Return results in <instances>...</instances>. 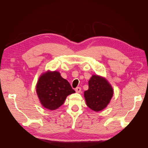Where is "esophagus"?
<instances>
[{"instance_id":"esophagus-1","label":"esophagus","mask_w":148,"mask_h":148,"mask_svg":"<svg viewBox=\"0 0 148 148\" xmlns=\"http://www.w3.org/2000/svg\"><path fill=\"white\" fill-rule=\"evenodd\" d=\"M81 90H82V88L80 87H77L75 88V91L77 92H81Z\"/></svg>"}]
</instances>
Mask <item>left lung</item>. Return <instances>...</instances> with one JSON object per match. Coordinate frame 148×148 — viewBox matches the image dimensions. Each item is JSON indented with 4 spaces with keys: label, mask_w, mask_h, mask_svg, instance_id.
<instances>
[{
    "label": "left lung",
    "mask_w": 148,
    "mask_h": 148,
    "mask_svg": "<svg viewBox=\"0 0 148 148\" xmlns=\"http://www.w3.org/2000/svg\"><path fill=\"white\" fill-rule=\"evenodd\" d=\"M89 88L84 96L87 106L95 112L104 109L113 96V89L104 78L92 75L89 80Z\"/></svg>",
    "instance_id": "left-lung-1"
}]
</instances>
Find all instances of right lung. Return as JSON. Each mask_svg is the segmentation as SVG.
I'll return each instance as SVG.
<instances>
[{
	"instance_id": "1",
	"label": "right lung",
	"mask_w": 148,
	"mask_h": 148,
	"mask_svg": "<svg viewBox=\"0 0 148 148\" xmlns=\"http://www.w3.org/2000/svg\"><path fill=\"white\" fill-rule=\"evenodd\" d=\"M75 91L59 72L44 73L39 78L36 92L41 104L49 110H56L64 103L67 96Z\"/></svg>"
}]
</instances>
